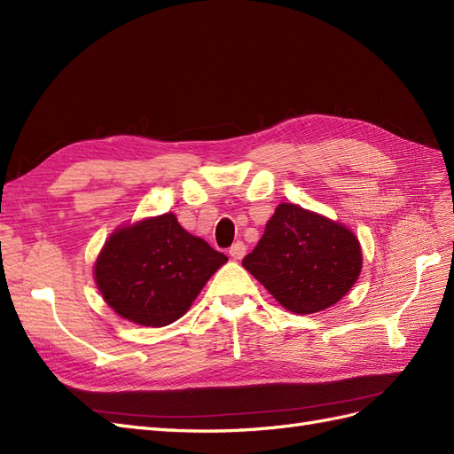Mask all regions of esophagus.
<instances>
[{
  "mask_svg": "<svg viewBox=\"0 0 454 454\" xmlns=\"http://www.w3.org/2000/svg\"><path fill=\"white\" fill-rule=\"evenodd\" d=\"M246 253H247V246L243 241H236L234 246L230 247V257L236 261H241L243 257H246Z\"/></svg>",
  "mask_w": 454,
  "mask_h": 454,
  "instance_id": "esophagus-1",
  "label": "esophagus"
}]
</instances>
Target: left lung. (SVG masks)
<instances>
[{
    "instance_id": "obj_1",
    "label": "left lung",
    "mask_w": 454,
    "mask_h": 454,
    "mask_svg": "<svg viewBox=\"0 0 454 454\" xmlns=\"http://www.w3.org/2000/svg\"><path fill=\"white\" fill-rule=\"evenodd\" d=\"M243 266L282 307L310 315L345 297L363 269V253L345 226L282 203Z\"/></svg>"
}]
</instances>
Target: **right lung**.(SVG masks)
Returning a JSON list of instances; mask_svg holds the SVG:
<instances>
[{
	"instance_id": "obj_1",
	"label": "right lung",
	"mask_w": 454,
	"mask_h": 454,
	"mask_svg": "<svg viewBox=\"0 0 454 454\" xmlns=\"http://www.w3.org/2000/svg\"><path fill=\"white\" fill-rule=\"evenodd\" d=\"M228 261L188 234L172 213L116 230L96 262V282L114 312L142 326L160 328L184 317Z\"/></svg>"
}]
</instances>
